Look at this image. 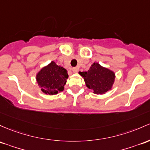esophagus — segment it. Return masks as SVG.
Returning <instances> with one entry per match:
<instances>
[{
    "label": "esophagus",
    "mask_w": 150,
    "mask_h": 150,
    "mask_svg": "<svg viewBox=\"0 0 150 150\" xmlns=\"http://www.w3.org/2000/svg\"><path fill=\"white\" fill-rule=\"evenodd\" d=\"M72 71H73L74 72H77L78 71L79 69H78V67H72Z\"/></svg>",
    "instance_id": "esophagus-1"
}]
</instances>
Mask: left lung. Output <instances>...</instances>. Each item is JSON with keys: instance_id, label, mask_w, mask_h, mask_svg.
I'll return each instance as SVG.
<instances>
[{"instance_id": "obj_1", "label": "left lung", "mask_w": 150, "mask_h": 150, "mask_svg": "<svg viewBox=\"0 0 150 150\" xmlns=\"http://www.w3.org/2000/svg\"><path fill=\"white\" fill-rule=\"evenodd\" d=\"M79 74L84 78L86 86L97 95L111 90L115 82V72L98 62H94L88 72H79Z\"/></svg>"}]
</instances>
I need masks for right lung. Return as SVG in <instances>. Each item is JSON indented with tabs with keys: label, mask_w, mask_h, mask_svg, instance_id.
Listing matches in <instances>:
<instances>
[{
	"label": "right lung",
	"mask_w": 150,
	"mask_h": 150,
	"mask_svg": "<svg viewBox=\"0 0 150 150\" xmlns=\"http://www.w3.org/2000/svg\"><path fill=\"white\" fill-rule=\"evenodd\" d=\"M67 78V70L54 61L42 67L36 75V80L42 93L50 95L63 91Z\"/></svg>",
	"instance_id": "1"
}]
</instances>
